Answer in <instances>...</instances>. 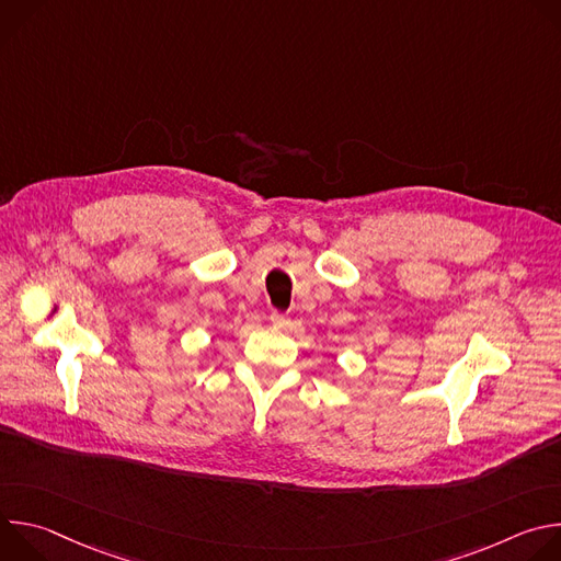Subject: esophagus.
<instances>
[{
  "label": "esophagus",
  "mask_w": 561,
  "mask_h": 561,
  "mask_svg": "<svg viewBox=\"0 0 561 561\" xmlns=\"http://www.w3.org/2000/svg\"><path fill=\"white\" fill-rule=\"evenodd\" d=\"M288 322H290V319H288L286 314H282V312H277V310L271 312V324H273V329H286Z\"/></svg>",
  "instance_id": "1"
}]
</instances>
